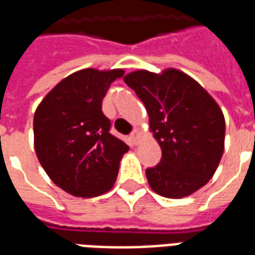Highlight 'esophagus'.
I'll return each mask as SVG.
<instances>
[{
  "mask_svg": "<svg viewBox=\"0 0 255 255\" xmlns=\"http://www.w3.org/2000/svg\"><path fill=\"white\" fill-rule=\"evenodd\" d=\"M139 138H140V131L138 129H135L133 133L130 134V139H131V142H133L134 144L139 143Z\"/></svg>",
  "mask_w": 255,
  "mask_h": 255,
  "instance_id": "obj_1",
  "label": "esophagus"
}]
</instances>
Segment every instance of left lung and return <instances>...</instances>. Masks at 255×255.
<instances>
[{
    "label": "left lung",
    "mask_w": 255,
    "mask_h": 255,
    "mask_svg": "<svg viewBox=\"0 0 255 255\" xmlns=\"http://www.w3.org/2000/svg\"><path fill=\"white\" fill-rule=\"evenodd\" d=\"M124 81L142 100L162 159L146 170L148 185L168 199L189 196L215 175L225 147V118L215 99L176 68L138 70Z\"/></svg>",
    "instance_id": "left-lung-1"
}]
</instances>
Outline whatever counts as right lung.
<instances>
[{
    "mask_svg": "<svg viewBox=\"0 0 255 255\" xmlns=\"http://www.w3.org/2000/svg\"><path fill=\"white\" fill-rule=\"evenodd\" d=\"M125 71L84 68L59 81L34 115V148L48 178L72 196L95 197L115 185L129 146L109 133L103 99Z\"/></svg>",
    "mask_w": 255,
    "mask_h": 255,
    "instance_id": "right-lung-1",
    "label": "right lung"
}]
</instances>
